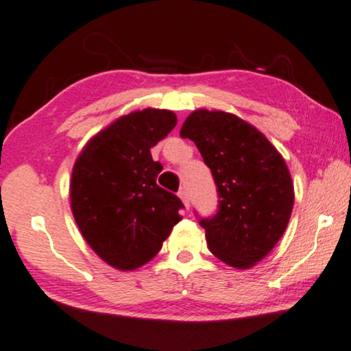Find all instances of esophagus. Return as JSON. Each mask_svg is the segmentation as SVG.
Masks as SVG:
<instances>
[{"mask_svg": "<svg viewBox=\"0 0 351 351\" xmlns=\"http://www.w3.org/2000/svg\"><path fill=\"white\" fill-rule=\"evenodd\" d=\"M178 197L181 201H183V206L186 209H189V196H188V193L184 191V189H181V191L178 193Z\"/></svg>", "mask_w": 351, "mask_h": 351, "instance_id": "esophagus-1", "label": "esophagus"}]
</instances>
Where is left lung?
<instances>
[{
  "label": "left lung",
  "instance_id": "1",
  "mask_svg": "<svg viewBox=\"0 0 351 351\" xmlns=\"http://www.w3.org/2000/svg\"><path fill=\"white\" fill-rule=\"evenodd\" d=\"M213 171L219 213L201 219L209 250L237 269L255 267L280 242L294 206V184L276 147L232 112L196 109L181 125Z\"/></svg>",
  "mask_w": 351,
  "mask_h": 351
}]
</instances>
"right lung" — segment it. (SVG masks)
<instances>
[{"label":"right lung","mask_w":351,"mask_h":351,"mask_svg":"<svg viewBox=\"0 0 351 351\" xmlns=\"http://www.w3.org/2000/svg\"><path fill=\"white\" fill-rule=\"evenodd\" d=\"M176 114L147 108L114 119L84 143L70 180V208L83 239L109 267L132 271L160 252L183 202L157 184L150 149Z\"/></svg>","instance_id":"right-lung-1"}]
</instances>
